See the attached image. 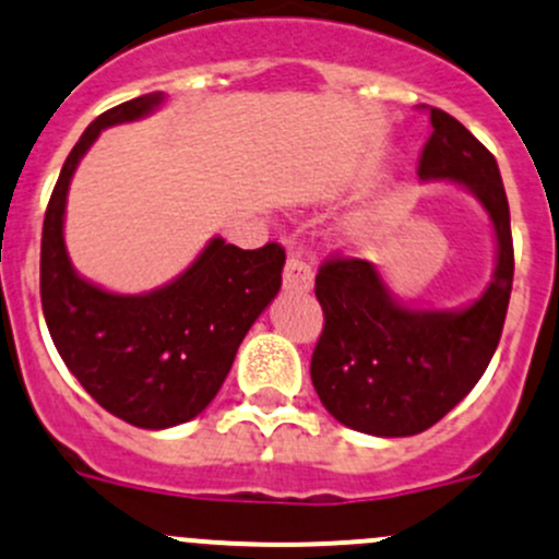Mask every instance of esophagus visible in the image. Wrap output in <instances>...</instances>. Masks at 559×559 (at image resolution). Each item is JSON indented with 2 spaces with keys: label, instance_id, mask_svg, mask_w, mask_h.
<instances>
[{
  "label": "esophagus",
  "instance_id": "esophagus-1",
  "mask_svg": "<svg viewBox=\"0 0 559 559\" xmlns=\"http://www.w3.org/2000/svg\"><path fill=\"white\" fill-rule=\"evenodd\" d=\"M284 286L289 292H310L313 289V267L297 257H289L284 264Z\"/></svg>",
  "mask_w": 559,
  "mask_h": 559
}]
</instances>
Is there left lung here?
I'll return each mask as SVG.
<instances>
[{
	"label": "left lung",
	"instance_id": "obj_1",
	"mask_svg": "<svg viewBox=\"0 0 559 559\" xmlns=\"http://www.w3.org/2000/svg\"><path fill=\"white\" fill-rule=\"evenodd\" d=\"M420 109L431 117V136L418 176L452 179L479 198L496 227L498 264L472 308L437 313L393 302L374 264L343 254L321 262L316 297L324 329L310 380L334 418L372 437H413L442 420L485 374L512 297V222L496 157L448 111Z\"/></svg>",
	"mask_w": 559,
	"mask_h": 559
}]
</instances>
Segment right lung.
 <instances>
[{"instance_id": "right-lung-1", "label": "right lung", "mask_w": 559, "mask_h": 559, "mask_svg": "<svg viewBox=\"0 0 559 559\" xmlns=\"http://www.w3.org/2000/svg\"><path fill=\"white\" fill-rule=\"evenodd\" d=\"M139 96L98 115L63 163L45 211L39 251L43 313L63 364L115 418L139 428L192 420L216 396L240 340L281 289V243L243 251L214 238L174 284L139 297L82 281L63 246V209L74 168L102 128L139 120L160 104Z\"/></svg>"}]
</instances>
